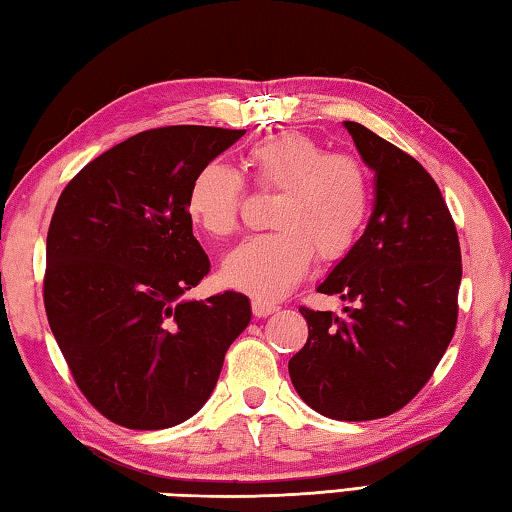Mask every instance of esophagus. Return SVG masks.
<instances>
[{"label": "esophagus", "mask_w": 512, "mask_h": 512, "mask_svg": "<svg viewBox=\"0 0 512 512\" xmlns=\"http://www.w3.org/2000/svg\"><path fill=\"white\" fill-rule=\"evenodd\" d=\"M251 310H254V317L263 319V317L274 315V312L279 310V306H276V303H270V301H263V299H254V301H251Z\"/></svg>", "instance_id": "1"}]
</instances>
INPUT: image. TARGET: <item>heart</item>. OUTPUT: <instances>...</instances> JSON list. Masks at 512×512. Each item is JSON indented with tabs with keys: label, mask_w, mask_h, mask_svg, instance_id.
<instances>
[{
	"label": "heart",
	"mask_w": 512,
	"mask_h": 512,
	"mask_svg": "<svg viewBox=\"0 0 512 512\" xmlns=\"http://www.w3.org/2000/svg\"><path fill=\"white\" fill-rule=\"evenodd\" d=\"M251 182L279 191L270 211L272 233L249 238L224 258L222 281L251 297L274 301L319 263H339L360 242L371 211V182L360 159L330 155L319 141L283 132L247 152ZM242 179L220 161L195 170L186 213L213 238L238 229Z\"/></svg>",
	"instance_id": "obj_1"
}]
</instances>
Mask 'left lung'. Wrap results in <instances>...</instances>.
Segmentation results:
<instances>
[{
	"mask_svg": "<svg viewBox=\"0 0 512 512\" xmlns=\"http://www.w3.org/2000/svg\"><path fill=\"white\" fill-rule=\"evenodd\" d=\"M373 170L375 200L360 242L317 292L353 303L346 315L301 308L308 342L288 369L317 414L346 423L407 405L452 342L461 247L432 175L393 143L344 121Z\"/></svg>",
	"mask_w": 512,
	"mask_h": 512,
	"instance_id": "8db88e82",
	"label": "left lung"
}]
</instances>
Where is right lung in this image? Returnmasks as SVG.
<instances>
[{
	"instance_id": "obj_1",
	"label": "right lung",
	"mask_w": 512,
	"mask_h": 512,
	"mask_svg": "<svg viewBox=\"0 0 512 512\" xmlns=\"http://www.w3.org/2000/svg\"><path fill=\"white\" fill-rule=\"evenodd\" d=\"M245 130L170 125L80 170L47 233L44 308L71 375L112 423L175 427L202 409L251 321L245 294L186 299L209 272L186 191Z\"/></svg>"
}]
</instances>
